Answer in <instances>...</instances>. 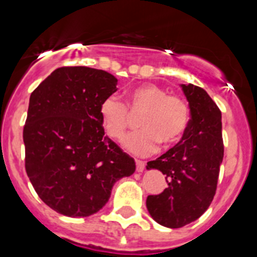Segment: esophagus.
<instances>
[{
    "mask_svg": "<svg viewBox=\"0 0 257 257\" xmlns=\"http://www.w3.org/2000/svg\"><path fill=\"white\" fill-rule=\"evenodd\" d=\"M137 172L142 173L145 169V162H142V160H137Z\"/></svg>",
    "mask_w": 257,
    "mask_h": 257,
    "instance_id": "1",
    "label": "esophagus"
}]
</instances>
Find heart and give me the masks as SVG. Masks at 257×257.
Listing matches in <instances>:
<instances>
[{
    "mask_svg": "<svg viewBox=\"0 0 257 257\" xmlns=\"http://www.w3.org/2000/svg\"><path fill=\"white\" fill-rule=\"evenodd\" d=\"M131 110L141 114L139 131L124 139V147L136 155H148L162 144L169 149L178 144L186 133L190 120L189 107L183 98L168 94L155 84H141L128 92L126 105L115 95L105 98L100 105L104 131L109 138L120 141L131 124Z\"/></svg>",
    "mask_w": 257,
    "mask_h": 257,
    "instance_id": "b5f03b06",
    "label": "heart"
}]
</instances>
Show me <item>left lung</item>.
Wrapping results in <instances>:
<instances>
[{
  "label": "left lung",
  "instance_id": "1",
  "mask_svg": "<svg viewBox=\"0 0 257 257\" xmlns=\"http://www.w3.org/2000/svg\"><path fill=\"white\" fill-rule=\"evenodd\" d=\"M190 108L183 139L147 169L167 175L168 186L147 198L150 216L165 227L178 229L195 221L208 210L216 191L224 158L221 112L203 88L180 84Z\"/></svg>",
  "mask_w": 257,
  "mask_h": 257
}]
</instances>
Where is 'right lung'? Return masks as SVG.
I'll return each instance as SVG.
<instances>
[{
    "label": "right lung",
    "instance_id": "1",
    "mask_svg": "<svg viewBox=\"0 0 257 257\" xmlns=\"http://www.w3.org/2000/svg\"><path fill=\"white\" fill-rule=\"evenodd\" d=\"M118 79L89 67H61L30 97L23 128L26 172L42 201L71 217L95 214L136 162L104 134L102 102Z\"/></svg>",
    "mask_w": 257,
    "mask_h": 257
}]
</instances>
